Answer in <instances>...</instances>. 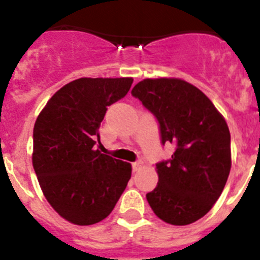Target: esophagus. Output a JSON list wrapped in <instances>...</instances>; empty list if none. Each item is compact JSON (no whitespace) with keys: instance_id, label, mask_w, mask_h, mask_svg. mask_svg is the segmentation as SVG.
Masks as SVG:
<instances>
[{"instance_id":"obj_1","label":"esophagus","mask_w":260,"mask_h":260,"mask_svg":"<svg viewBox=\"0 0 260 260\" xmlns=\"http://www.w3.org/2000/svg\"><path fill=\"white\" fill-rule=\"evenodd\" d=\"M142 168V161H135L133 162V171L138 172Z\"/></svg>"}]
</instances>
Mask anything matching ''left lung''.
<instances>
[{"instance_id":"obj_1","label":"left lung","mask_w":260,"mask_h":260,"mask_svg":"<svg viewBox=\"0 0 260 260\" xmlns=\"http://www.w3.org/2000/svg\"><path fill=\"white\" fill-rule=\"evenodd\" d=\"M132 95L156 117L161 143L176 147L169 160L156 164L158 182L147 201L162 221L191 224L212 208L228 180V125L210 99L182 79H143Z\"/></svg>"}]
</instances>
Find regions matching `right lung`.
I'll return each instance as SVG.
<instances>
[{
    "label": "right lung",
    "instance_id": "obj_1",
    "mask_svg": "<svg viewBox=\"0 0 260 260\" xmlns=\"http://www.w3.org/2000/svg\"><path fill=\"white\" fill-rule=\"evenodd\" d=\"M133 78H79L58 89L34 127L32 165L49 204L75 225H92L113 211L132 177L128 162L96 150L108 107Z\"/></svg>",
    "mask_w": 260,
    "mask_h": 260
}]
</instances>
